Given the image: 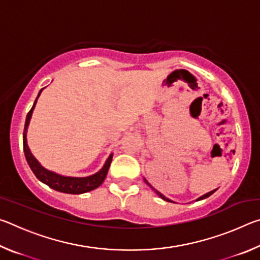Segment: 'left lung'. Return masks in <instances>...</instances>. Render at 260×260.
<instances>
[{
    "instance_id": "8db88e82",
    "label": "left lung",
    "mask_w": 260,
    "mask_h": 260,
    "mask_svg": "<svg viewBox=\"0 0 260 260\" xmlns=\"http://www.w3.org/2000/svg\"><path fill=\"white\" fill-rule=\"evenodd\" d=\"M144 181H146V183L148 184V186H149V187H150V188L152 189V190H153V191H155V192L157 193V195L160 197V199H162V200H165V201H167V202H172V201H171V200H169V199H166V197H165L164 195H161V193H160L159 191H158V190H156V189H155V188H153V187L151 186V184H150V183H149V182L147 181V180H146V179H144ZM215 190H217V189H214V190H212V191H210V192H208V193H205V195H203V196H201V197H200V199H199V200H197V201H201V200H204V199H206V197H209V196H211V195H212V193H213V192H214Z\"/></svg>"
}]
</instances>
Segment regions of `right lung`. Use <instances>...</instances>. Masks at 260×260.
Masks as SVG:
<instances>
[{"instance_id":"obj_1","label":"right lung","mask_w":260,"mask_h":260,"mask_svg":"<svg viewBox=\"0 0 260 260\" xmlns=\"http://www.w3.org/2000/svg\"><path fill=\"white\" fill-rule=\"evenodd\" d=\"M42 90H43V88L40 91H39L38 98L40 96ZM38 98H37V100H35L32 109L29 110L27 116H26L24 134H23L24 153H25L26 160H27L30 170L33 171L35 177L40 180L41 182L46 183L47 186H49L50 188L55 189V190H57V191L65 192V193H73V195L90 191V190H93V189H96L98 187H100L101 184L103 183L104 179L108 174L109 167H110V164H111V160H112V153L109 156L107 161H105V164L103 165L102 169H101L98 173L90 175V177H86V178H74V177H64V175H59L55 172H51V171H48L47 169H45V167L40 165V162L35 159V157L32 155V152H30L29 148L27 146L26 133H27V127L29 124L30 117H32L35 104H37Z\"/></svg>"}]
</instances>
